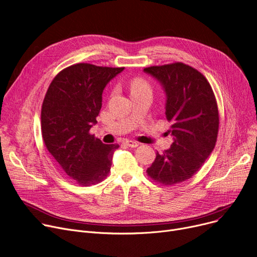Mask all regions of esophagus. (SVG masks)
<instances>
[{
  "mask_svg": "<svg viewBox=\"0 0 257 257\" xmlns=\"http://www.w3.org/2000/svg\"><path fill=\"white\" fill-rule=\"evenodd\" d=\"M124 143H125L127 146H130V148H137V146L139 145L138 142L132 141V140H126V141H124Z\"/></svg>",
  "mask_w": 257,
  "mask_h": 257,
  "instance_id": "34e87169",
  "label": "esophagus"
}]
</instances>
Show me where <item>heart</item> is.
<instances>
[{
    "instance_id": "1",
    "label": "heart",
    "mask_w": 257,
    "mask_h": 257,
    "mask_svg": "<svg viewBox=\"0 0 257 257\" xmlns=\"http://www.w3.org/2000/svg\"><path fill=\"white\" fill-rule=\"evenodd\" d=\"M130 90L131 94H136L141 92H151V85L149 81L144 79L143 77H135L130 81Z\"/></svg>"
}]
</instances>
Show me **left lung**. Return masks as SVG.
I'll use <instances>...</instances> for the list:
<instances>
[{
	"label": "left lung",
	"mask_w": 257,
	"mask_h": 257,
	"mask_svg": "<svg viewBox=\"0 0 257 257\" xmlns=\"http://www.w3.org/2000/svg\"><path fill=\"white\" fill-rule=\"evenodd\" d=\"M166 93L170 149L159 154L148 168V176L164 186L180 184L197 174L212 153L218 134L215 95L206 77L186 64L173 63L144 68Z\"/></svg>",
	"instance_id": "1"
}]
</instances>
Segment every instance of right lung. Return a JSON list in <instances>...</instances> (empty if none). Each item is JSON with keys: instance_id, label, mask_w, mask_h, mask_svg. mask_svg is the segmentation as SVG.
<instances>
[{"instance_id": "right-lung-1", "label": "right lung", "mask_w": 257, "mask_h": 257, "mask_svg": "<svg viewBox=\"0 0 257 257\" xmlns=\"http://www.w3.org/2000/svg\"><path fill=\"white\" fill-rule=\"evenodd\" d=\"M122 68L75 64L51 81L42 105V136L48 152L78 185L104 180L118 144H104L90 134L97 123L107 82Z\"/></svg>"}]
</instances>
